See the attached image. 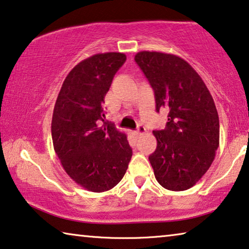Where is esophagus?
Wrapping results in <instances>:
<instances>
[{
	"instance_id": "obj_1",
	"label": "esophagus",
	"mask_w": 249,
	"mask_h": 249,
	"mask_svg": "<svg viewBox=\"0 0 249 249\" xmlns=\"http://www.w3.org/2000/svg\"><path fill=\"white\" fill-rule=\"evenodd\" d=\"M146 132V128L144 127V126H142V125H140L139 127H137V129L135 132V135H137V136H140V135H142V134H144Z\"/></svg>"
}]
</instances>
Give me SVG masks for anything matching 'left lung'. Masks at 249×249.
<instances>
[{
	"label": "left lung",
	"mask_w": 249,
	"mask_h": 249,
	"mask_svg": "<svg viewBox=\"0 0 249 249\" xmlns=\"http://www.w3.org/2000/svg\"><path fill=\"white\" fill-rule=\"evenodd\" d=\"M135 62L154 89L156 110L168 109L166 127L154 131L157 147L148 157L157 181L186 191L205 175L219 146V118L202 77L174 54L142 51Z\"/></svg>",
	"instance_id": "1"
}]
</instances>
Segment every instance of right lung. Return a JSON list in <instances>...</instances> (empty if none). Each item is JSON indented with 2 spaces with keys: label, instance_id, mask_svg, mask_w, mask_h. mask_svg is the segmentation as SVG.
<instances>
[{
  "label": "right lung",
  "instance_id": "1",
  "mask_svg": "<svg viewBox=\"0 0 249 249\" xmlns=\"http://www.w3.org/2000/svg\"><path fill=\"white\" fill-rule=\"evenodd\" d=\"M125 61L126 55L117 52L85 58L68 74L55 102L51 126L54 151L66 174L89 192L116 186L132 159L126 134L104 122L102 107Z\"/></svg>",
  "mask_w": 249,
  "mask_h": 249
}]
</instances>
